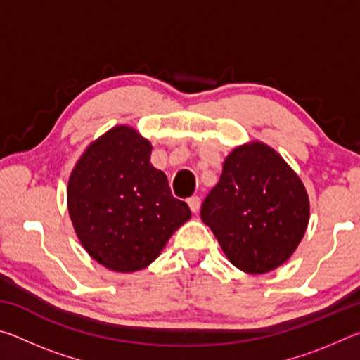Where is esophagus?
<instances>
[{"instance_id": "esophagus-1", "label": "esophagus", "mask_w": 360, "mask_h": 360, "mask_svg": "<svg viewBox=\"0 0 360 360\" xmlns=\"http://www.w3.org/2000/svg\"><path fill=\"white\" fill-rule=\"evenodd\" d=\"M187 203H188V206H191V210L193 212H198L200 205H202V200H200V197H197V195H193V197L187 200Z\"/></svg>"}]
</instances>
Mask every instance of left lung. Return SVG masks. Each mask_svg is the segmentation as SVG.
Instances as JSON below:
<instances>
[{"label": "left lung", "instance_id": "left-lung-1", "mask_svg": "<svg viewBox=\"0 0 360 360\" xmlns=\"http://www.w3.org/2000/svg\"><path fill=\"white\" fill-rule=\"evenodd\" d=\"M236 268L260 275L284 264L309 219L302 181L278 152L262 143L236 148L200 211Z\"/></svg>", "mask_w": 360, "mask_h": 360}]
</instances>
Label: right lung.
<instances>
[{
  "instance_id": "1",
  "label": "right lung",
  "mask_w": 360,
  "mask_h": 360,
  "mask_svg": "<svg viewBox=\"0 0 360 360\" xmlns=\"http://www.w3.org/2000/svg\"><path fill=\"white\" fill-rule=\"evenodd\" d=\"M152 146L130 127H115L79 158L68 182V211L92 257L130 273L154 262L191 217L167 176L150 163Z\"/></svg>"
}]
</instances>
